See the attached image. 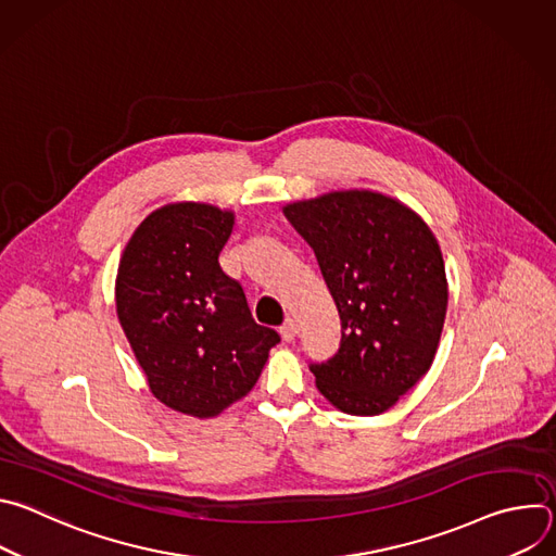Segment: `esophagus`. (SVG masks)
<instances>
[{
    "instance_id": "1",
    "label": "esophagus",
    "mask_w": 556,
    "mask_h": 556,
    "mask_svg": "<svg viewBox=\"0 0 556 556\" xmlns=\"http://www.w3.org/2000/svg\"><path fill=\"white\" fill-rule=\"evenodd\" d=\"M279 334H281V339H283V341H292V339H294V334H296V324H294L292 319H286V321H283V326L279 328Z\"/></svg>"
}]
</instances>
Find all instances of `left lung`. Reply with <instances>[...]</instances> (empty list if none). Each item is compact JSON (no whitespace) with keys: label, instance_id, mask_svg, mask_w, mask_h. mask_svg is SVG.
I'll return each mask as SVG.
<instances>
[{"label":"left lung","instance_id":"obj_1","mask_svg":"<svg viewBox=\"0 0 556 556\" xmlns=\"http://www.w3.org/2000/svg\"><path fill=\"white\" fill-rule=\"evenodd\" d=\"M312 247L341 316V345L312 363L316 387L341 412L378 416L431 367L448 286L435 235L403 202L350 189L283 206Z\"/></svg>","mask_w":556,"mask_h":556}]
</instances>
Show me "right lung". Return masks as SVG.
Wrapping results in <instances>:
<instances>
[{
    "label": "right lung",
    "instance_id": "right-lung-1",
    "mask_svg": "<svg viewBox=\"0 0 556 556\" xmlns=\"http://www.w3.org/2000/svg\"><path fill=\"white\" fill-rule=\"evenodd\" d=\"M232 224L213 204H167L140 222L118 264L116 314L149 389L193 418L244 399L279 343L219 266Z\"/></svg>",
    "mask_w": 556,
    "mask_h": 556
}]
</instances>
